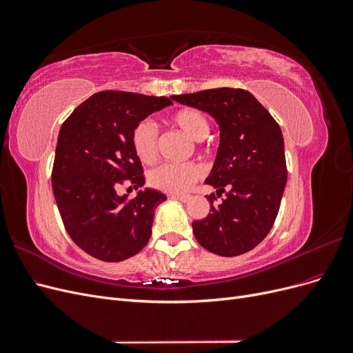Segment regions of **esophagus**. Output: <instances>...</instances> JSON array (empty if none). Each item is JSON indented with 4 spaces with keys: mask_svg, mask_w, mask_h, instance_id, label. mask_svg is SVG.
<instances>
[{
    "mask_svg": "<svg viewBox=\"0 0 353 353\" xmlns=\"http://www.w3.org/2000/svg\"><path fill=\"white\" fill-rule=\"evenodd\" d=\"M170 197L181 200V201H188L190 200V196H187V194H170Z\"/></svg>",
    "mask_w": 353,
    "mask_h": 353,
    "instance_id": "esophagus-1",
    "label": "esophagus"
}]
</instances>
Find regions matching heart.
I'll list each match as a JSON object with an SVG mask.
<instances>
[{"mask_svg": "<svg viewBox=\"0 0 353 353\" xmlns=\"http://www.w3.org/2000/svg\"><path fill=\"white\" fill-rule=\"evenodd\" d=\"M172 122L193 140H201L209 134L208 117L197 109H183L172 116ZM131 145L135 156L143 163L150 165L157 157V126L150 119L138 122L131 134ZM201 176V168L194 162L162 163L154 168L148 181L165 193L178 194L190 190Z\"/></svg>", "mask_w": 353, "mask_h": 353, "instance_id": "obj_1", "label": "heart"}]
</instances>
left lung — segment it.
<instances>
[{
  "label": "left lung",
  "instance_id": "1",
  "mask_svg": "<svg viewBox=\"0 0 353 353\" xmlns=\"http://www.w3.org/2000/svg\"><path fill=\"white\" fill-rule=\"evenodd\" d=\"M172 100L208 112L219 125V147L205 181L216 188L206 196L210 213L193 222L194 237L206 250L239 256L256 248L272 228L287 183L284 140L253 94L241 88H215L172 95ZM226 193L221 205L212 201Z\"/></svg>",
  "mask_w": 353,
  "mask_h": 353
}]
</instances>
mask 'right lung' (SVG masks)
I'll use <instances>...</instances> for the list:
<instances>
[{
  "label": "right lung",
  "mask_w": 353,
  "mask_h": 353,
  "mask_svg": "<svg viewBox=\"0 0 353 353\" xmlns=\"http://www.w3.org/2000/svg\"><path fill=\"white\" fill-rule=\"evenodd\" d=\"M170 104L168 97L101 91L63 122L51 174L52 193L70 239L92 258L121 262L150 239L154 209L166 196L145 188L128 199L116 188L125 181L135 188L144 185L131 134L138 122Z\"/></svg>",
  "instance_id": "right-lung-1"
}]
</instances>
